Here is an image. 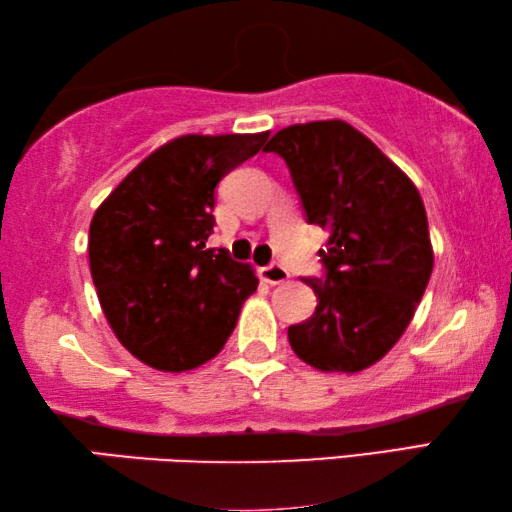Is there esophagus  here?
Here are the masks:
<instances>
[{"instance_id":"1","label":"esophagus","mask_w":512,"mask_h":512,"mask_svg":"<svg viewBox=\"0 0 512 512\" xmlns=\"http://www.w3.org/2000/svg\"><path fill=\"white\" fill-rule=\"evenodd\" d=\"M261 276L263 281L270 283V286H279V283H286L290 279V272L283 265L272 263V265L261 267Z\"/></svg>"}]
</instances>
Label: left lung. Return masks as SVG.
<instances>
[{
	"label": "left lung",
	"instance_id": "8db88e82",
	"mask_svg": "<svg viewBox=\"0 0 512 512\" xmlns=\"http://www.w3.org/2000/svg\"><path fill=\"white\" fill-rule=\"evenodd\" d=\"M263 152L286 161L308 224L329 229L317 308L288 326L304 363L360 372L395 347L429 286L433 249L422 197L370 138L342 120L281 129Z\"/></svg>",
	"mask_w": 512,
	"mask_h": 512
}]
</instances>
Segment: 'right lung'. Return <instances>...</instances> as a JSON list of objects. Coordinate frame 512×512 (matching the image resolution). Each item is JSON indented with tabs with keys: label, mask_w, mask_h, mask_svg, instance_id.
I'll return each mask as SVG.
<instances>
[{
	"label": "right lung",
	"mask_w": 512,
	"mask_h": 512,
	"mask_svg": "<svg viewBox=\"0 0 512 512\" xmlns=\"http://www.w3.org/2000/svg\"><path fill=\"white\" fill-rule=\"evenodd\" d=\"M270 133L183 136L147 156L90 222L88 256L117 340L142 363L183 372L217 356L256 290L249 265L208 249L215 188Z\"/></svg>",
	"instance_id": "right-lung-1"
}]
</instances>
